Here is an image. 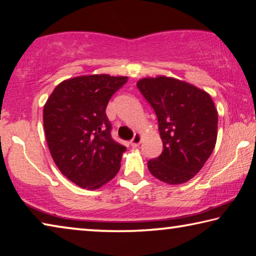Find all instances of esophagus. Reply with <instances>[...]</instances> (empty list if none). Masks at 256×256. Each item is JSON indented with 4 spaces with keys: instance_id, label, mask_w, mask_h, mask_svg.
<instances>
[{
    "instance_id": "34e87169",
    "label": "esophagus",
    "mask_w": 256,
    "mask_h": 256,
    "mask_svg": "<svg viewBox=\"0 0 256 256\" xmlns=\"http://www.w3.org/2000/svg\"><path fill=\"white\" fill-rule=\"evenodd\" d=\"M141 134L140 133H136L134 134L133 138L131 140V146H133V148H136V146H138V144H141Z\"/></svg>"
}]
</instances>
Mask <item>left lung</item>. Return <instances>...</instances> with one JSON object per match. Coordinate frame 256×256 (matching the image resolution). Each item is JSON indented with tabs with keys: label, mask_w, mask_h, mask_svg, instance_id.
I'll use <instances>...</instances> for the list:
<instances>
[{
	"label": "left lung",
	"mask_w": 256,
	"mask_h": 256,
	"mask_svg": "<svg viewBox=\"0 0 256 256\" xmlns=\"http://www.w3.org/2000/svg\"><path fill=\"white\" fill-rule=\"evenodd\" d=\"M138 88L157 115L162 152L148 162L149 172L167 184L193 178L212 154L218 112L210 94L174 78H144Z\"/></svg>",
	"instance_id": "left-lung-1"
}]
</instances>
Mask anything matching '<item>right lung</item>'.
<instances>
[{"mask_svg": "<svg viewBox=\"0 0 256 256\" xmlns=\"http://www.w3.org/2000/svg\"><path fill=\"white\" fill-rule=\"evenodd\" d=\"M128 76H81L56 86L44 106L50 152L60 172L78 186L97 190L114 178L126 148L112 140L106 107Z\"/></svg>", "mask_w": 256, "mask_h": 256, "instance_id": "add662e5", "label": "right lung"}]
</instances>
